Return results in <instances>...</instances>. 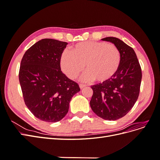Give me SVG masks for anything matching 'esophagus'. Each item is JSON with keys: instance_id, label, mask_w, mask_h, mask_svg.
I'll list each match as a JSON object with an SVG mask.
<instances>
[{"instance_id": "34e87169", "label": "esophagus", "mask_w": 160, "mask_h": 160, "mask_svg": "<svg viewBox=\"0 0 160 160\" xmlns=\"http://www.w3.org/2000/svg\"><path fill=\"white\" fill-rule=\"evenodd\" d=\"M85 87V85H83V84H79V88L81 89H82L83 88H84Z\"/></svg>"}]
</instances>
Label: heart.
<instances>
[{
    "mask_svg": "<svg viewBox=\"0 0 160 160\" xmlns=\"http://www.w3.org/2000/svg\"><path fill=\"white\" fill-rule=\"evenodd\" d=\"M61 67L71 79L79 75L85 68L88 70L82 77L85 81L95 79L104 83L117 73L121 54L113 44L101 41L81 42L72 47L71 52L64 51L61 57Z\"/></svg>",
    "mask_w": 160,
    "mask_h": 160,
    "instance_id": "b5f03b06",
    "label": "heart"
}]
</instances>
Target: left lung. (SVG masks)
I'll return each instance as SVG.
<instances>
[{
  "label": "left lung",
  "mask_w": 160,
  "mask_h": 160,
  "mask_svg": "<svg viewBox=\"0 0 160 160\" xmlns=\"http://www.w3.org/2000/svg\"><path fill=\"white\" fill-rule=\"evenodd\" d=\"M112 42L121 54V63L110 80L91 86L93 94L90 106L93 112L105 120H117L132 109L138 100L142 81V69L134 50L119 38L101 39Z\"/></svg>",
  "instance_id": "left-lung-1"
}]
</instances>
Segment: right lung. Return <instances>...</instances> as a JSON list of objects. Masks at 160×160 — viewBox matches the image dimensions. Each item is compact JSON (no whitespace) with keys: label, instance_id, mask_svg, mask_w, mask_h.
I'll use <instances>...</instances> for the list:
<instances>
[{"label":"right lung","instance_id":"1","mask_svg":"<svg viewBox=\"0 0 160 160\" xmlns=\"http://www.w3.org/2000/svg\"><path fill=\"white\" fill-rule=\"evenodd\" d=\"M68 43L43 38L24 54L19 82L25 105L38 119L57 122L69 111V103L80 88L61 71L60 61Z\"/></svg>","mask_w":160,"mask_h":160}]
</instances>
